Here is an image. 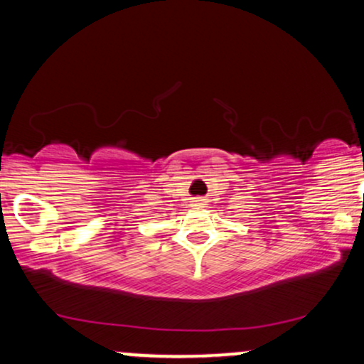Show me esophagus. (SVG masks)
<instances>
[{
    "label": "esophagus",
    "instance_id": "obj_1",
    "mask_svg": "<svg viewBox=\"0 0 364 364\" xmlns=\"http://www.w3.org/2000/svg\"><path fill=\"white\" fill-rule=\"evenodd\" d=\"M207 205V200L202 198V196H196V198H191V207L195 208H202Z\"/></svg>",
    "mask_w": 364,
    "mask_h": 364
}]
</instances>
